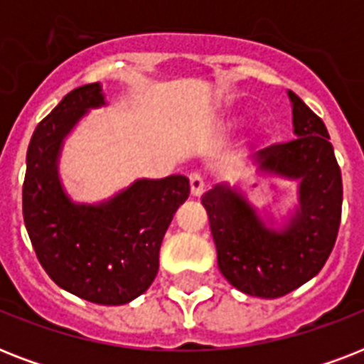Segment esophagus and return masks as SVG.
<instances>
[{
    "instance_id": "esophagus-1",
    "label": "esophagus",
    "mask_w": 364,
    "mask_h": 364,
    "mask_svg": "<svg viewBox=\"0 0 364 364\" xmlns=\"http://www.w3.org/2000/svg\"><path fill=\"white\" fill-rule=\"evenodd\" d=\"M188 183H191V194L194 198H200L204 194V179H202V176L200 173H191Z\"/></svg>"
}]
</instances>
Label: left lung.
Returning a JSON list of instances; mask_svg holds the SVG:
<instances>
[{"mask_svg": "<svg viewBox=\"0 0 364 364\" xmlns=\"http://www.w3.org/2000/svg\"><path fill=\"white\" fill-rule=\"evenodd\" d=\"M289 100L296 137L259 151V171L299 181V205L283 228L266 227L238 188L225 183L202 196L219 270L238 291L260 299L283 296L317 276L342 217V173L327 128L291 90Z\"/></svg>", "mask_w": 364, "mask_h": 364, "instance_id": "left-lung-1", "label": "left lung"}]
</instances>
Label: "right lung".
Listing matches in <instances>:
<instances>
[{
	"instance_id": "obj_1",
	"label": "right lung",
	"mask_w": 364,
	"mask_h": 364,
	"mask_svg": "<svg viewBox=\"0 0 364 364\" xmlns=\"http://www.w3.org/2000/svg\"><path fill=\"white\" fill-rule=\"evenodd\" d=\"M102 105L100 82L85 85L37 124L26 154L22 211L37 259L58 287L119 306L156 277L162 238L191 187L185 176L137 179L102 204L73 202L58 176L62 143L88 109Z\"/></svg>"
}]
</instances>
